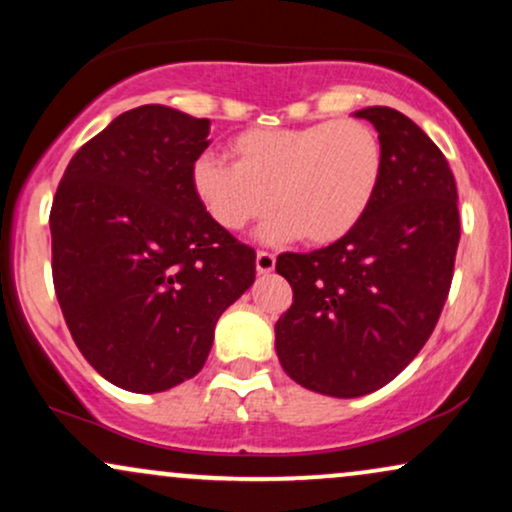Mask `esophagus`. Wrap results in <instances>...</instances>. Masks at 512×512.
<instances>
[{
  "instance_id": "1",
  "label": "esophagus",
  "mask_w": 512,
  "mask_h": 512,
  "mask_svg": "<svg viewBox=\"0 0 512 512\" xmlns=\"http://www.w3.org/2000/svg\"><path fill=\"white\" fill-rule=\"evenodd\" d=\"M274 267H276V257L272 255V252H267V250L257 252V272L269 274V272H274Z\"/></svg>"
}]
</instances>
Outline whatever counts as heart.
Here are the masks:
<instances>
[{"label":"heart","mask_w":512,"mask_h":512,"mask_svg":"<svg viewBox=\"0 0 512 512\" xmlns=\"http://www.w3.org/2000/svg\"><path fill=\"white\" fill-rule=\"evenodd\" d=\"M228 151L233 163L202 154L190 168L199 207L228 233L276 209L264 238L337 243L366 216L383 178V144L361 120L252 127Z\"/></svg>","instance_id":"1"}]
</instances>
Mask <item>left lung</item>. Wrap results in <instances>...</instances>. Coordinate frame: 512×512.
<instances>
[{
	"mask_svg": "<svg viewBox=\"0 0 512 512\" xmlns=\"http://www.w3.org/2000/svg\"><path fill=\"white\" fill-rule=\"evenodd\" d=\"M356 117L373 122L383 144L373 204L337 243L276 257L293 289L274 327L276 356L298 385L330 397L380 390L414 361L448 301L460 243L443 151L395 108Z\"/></svg>",
	"mask_w": 512,
	"mask_h": 512,
	"instance_id": "left-lung-1",
	"label": "left lung"
}]
</instances>
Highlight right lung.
Returning <instances> with one entry per match:
<instances>
[{"instance_id":"1","label":"right lung","mask_w":512,"mask_h":512,"mask_svg":"<svg viewBox=\"0 0 512 512\" xmlns=\"http://www.w3.org/2000/svg\"><path fill=\"white\" fill-rule=\"evenodd\" d=\"M209 127L163 105L127 110L76 151L52 199L64 322L122 390L163 392L197 375L216 320L255 284V250L192 192Z\"/></svg>"}]
</instances>
